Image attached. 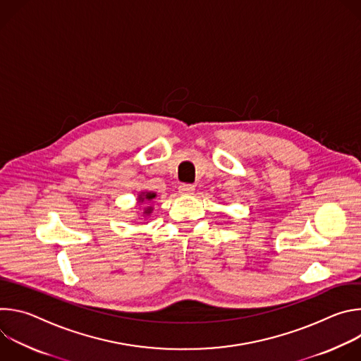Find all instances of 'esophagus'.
<instances>
[{
  "mask_svg": "<svg viewBox=\"0 0 361 361\" xmlns=\"http://www.w3.org/2000/svg\"><path fill=\"white\" fill-rule=\"evenodd\" d=\"M194 190H195V187L192 184H181L178 188L180 194H183V195H190L194 192Z\"/></svg>",
  "mask_w": 361,
  "mask_h": 361,
  "instance_id": "1",
  "label": "esophagus"
}]
</instances>
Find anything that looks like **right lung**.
<instances>
[{
	"label": "right lung",
	"instance_id": "right-lung-1",
	"mask_svg": "<svg viewBox=\"0 0 361 361\" xmlns=\"http://www.w3.org/2000/svg\"><path fill=\"white\" fill-rule=\"evenodd\" d=\"M152 198H156V192H151V191H144V192H141L140 195H138V202H144L145 200H152ZM152 212V209L151 207H148L145 212H144V214H147V216H149V213Z\"/></svg>",
	"mask_w": 361,
	"mask_h": 361
}]
</instances>
